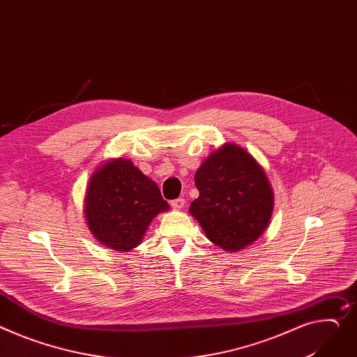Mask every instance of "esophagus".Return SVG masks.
Segmentation results:
<instances>
[{
	"mask_svg": "<svg viewBox=\"0 0 357 357\" xmlns=\"http://www.w3.org/2000/svg\"><path fill=\"white\" fill-rule=\"evenodd\" d=\"M184 199H177V200H173L172 202V207L174 208V210H181L183 207H184Z\"/></svg>",
	"mask_w": 357,
	"mask_h": 357,
	"instance_id": "34e87169",
	"label": "esophagus"
}]
</instances>
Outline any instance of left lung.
Masks as SVG:
<instances>
[{
	"instance_id": "8db88e82",
	"label": "left lung",
	"mask_w": 357,
	"mask_h": 357,
	"mask_svg": "<svg viewBox=\"0 0 357 357\" xmlns=\"http://www.w3.org/2000/svg\"><path fill=\"white\" fill-rule=\"evenodd\" d=\"M195 181L200 196L188 213L225 252L249 248L268 227L274 193L263 167L245 149L234 143L218 147L202 162Z\"/></svg>"
}]
</instances>
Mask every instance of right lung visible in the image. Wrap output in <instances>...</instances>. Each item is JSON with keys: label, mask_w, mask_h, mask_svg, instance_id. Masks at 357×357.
<instances>
[{"label": "right lung", "mask_w": 357, "mask_h": 357, "mask_svg": "<svg viewBox=\"0 0 357 357\" xmlns=\"http://www.w3.org/2000/svg\"><path fill=\"white\" fill-rule=\"evenodd\" d=\"M170 208L158 185L127 158H109L90 176L84 196L89 230L104 248L131 252L153 218Z\"/></svg>", "instance_id": "add662e5"}]
</instances>
